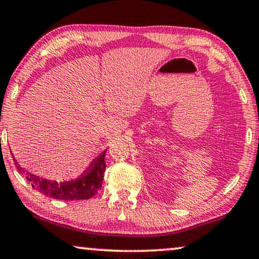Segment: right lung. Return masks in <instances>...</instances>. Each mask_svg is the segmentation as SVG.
<instances>
[{
    "label": "right lung",
    "instance_id": "obj_1",
    "mask_svg": "<svg viewBox=\"0 0 259 259\" xmlns=\"http://www.w3.org/2000/svg\"><path fill=\"white\" fill-rule=\"evenodd\" d=\"M105 152L107 150H104L96 159H94L88 169L78 178L65 182L46 180V178L39 177L37 175L23 169L15 157H14V162H15L19 172L27 178V181L35 190L55 199L79 201V199H89L94 197L101 189L105 170Z\"/></svg>",
    "mask_w": 259,
    "mask_h": 259
}]
</instances>
